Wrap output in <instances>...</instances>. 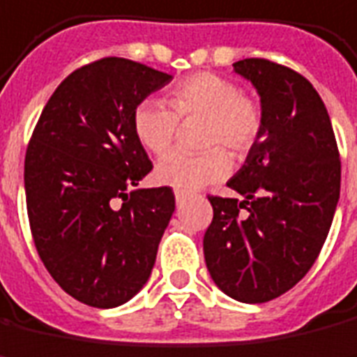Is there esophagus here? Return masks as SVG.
Wrapping results in <instances>:
<instances>
[{"label":"esophagus","mask_w":357,"mask_h":357,"mask_svg":"<svg viewBox=\"0 0 357 357\" xmlns=\"http://www.w3.org/2000/svg\"><path fill=\"white\" fill-rule=\"evenodd\" d=\"M174 198H176V206H183L184 200H186V196L183 192H174Z\"/></svg>","instance_id":"34e87169"}]
</instances>
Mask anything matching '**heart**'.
<instances>
[{"instance_id": "1", "label": "heart", "mask_w": 357, "mask_h": 357, "mask_svg": "<svg viewBox=\"0 0 357 357\" xmlns=\"http://www.w3.org/2000/svg\"><path fill=\"white\" fill-rule=\"evenodd\" d=\"M170 110L157 99L142 100L134 110L132 126L139 146L161 155L173 146L178 118L206 116L204 144L225 146L231 153L245 155L262 132V110L255 99L243 95L237 83L215 73H196L178 81L171 93ZM231 171V159L221 147L202 155L173 151L155 167V181L176 192L190 194L221 181Z\"/></svg>"}]
</instances>
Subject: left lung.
<instances>
[{
	"instance_id": "left-lung-1",
	"label": "left lung",
	"mask_w": 357,
	"mask_h": 357,
	"mask_svg": "<svg viewBox=\"0 0 357 357\" xmlns=\"http://www.w3.org/2000/svg\"><path fill=\"white\" fill-rule=\"evenodd\" d=\"M233 71L260 97L262 132L227 186L210 196L204 235L211 280L241 303H266L313 266L340 198V155L324 102L297 71L247 58Z\"/></svg>"
}]
</instances>
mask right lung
Instances as JSON below:
<instances>
[{
	"label": "right lung",
	"mask_w": 357,
	"mask_h": 357,
	"mask_svg": "<svg viewBox=\"0 0 357 357\" xmlns=\"http://www.w3.org/2000/svg\"><path fill=\"white\" fill-rule=\"evenodd\" d=\"M173 75L102 58L61 81L24 155L34 245L58 286L85 305L112 309L151 276L174 211L169 186L137 188L153 165L132 116Z\"/></svg>",
	"instance_id": "add662e5"
}]
</instances>
